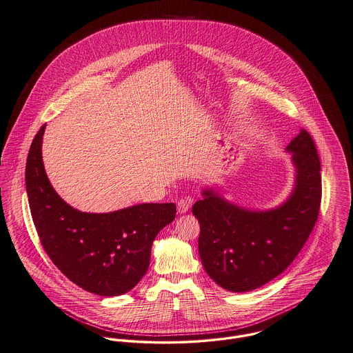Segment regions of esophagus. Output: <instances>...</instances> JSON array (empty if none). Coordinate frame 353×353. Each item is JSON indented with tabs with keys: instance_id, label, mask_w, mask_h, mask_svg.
Returning a JSON list of instances; mask_svg holds the SVG:
<instances>
[{
	"instance_id": "obj_1",
	"label": "esophagus",
	"mask_w": 353,
	"mask_h": 353,
	"mask_svg": "<svg viewBox=\"0 0 353 353\" xmlns=\"http://www.w3.org/2000/svg\"><path fill=\"white\" fill-rule=\"evenodd\" d=\"M192 202V198H182V199H179L178 203H176V210H178V213H179V214L186 213V212L189 210Z\"/></svg>"
}]
</instances>
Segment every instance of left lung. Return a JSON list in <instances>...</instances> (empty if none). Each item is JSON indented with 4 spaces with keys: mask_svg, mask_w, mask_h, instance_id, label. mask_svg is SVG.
<instances>
[{
    "mask_svg": "<svg viewBox=\"0 0 353 353\" xmlns=\"http://www.w3.org/2000/svg\"><path fill=\"white\" fill-rule=\"evenodd\" d=\"M286 152L294 186L278 206L255 210L203 188L192 206L201 225L198 251L208 275L223 289L247 292L281 275L299 254L319 219L321 164L310 134L301 129Z\"/></svg>",
    "mask_w": 353,
    "mask_h": 353,
    "instance_id": "8db88e82",
    "label": "left lung"
}]
</instances>
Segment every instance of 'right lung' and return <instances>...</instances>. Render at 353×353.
Returning a JSON list of instances; mask_svg holds the SVG:
<instances>
[{
    "label": "right lung",
    "instance_id": "add662e5",
    "mask_svg": "<svg viewBox=\"0 0 353 353\" xmlns=\"http://www.w3.org/2000/svg\"><path fill=\"white\" fill-rule=\"evenodd\" d=\"M46 125L33 139L26 186L33 223L47 255L77 286L123 295L145 275L155 237L175 219V203H140L109 213L70 206L52 188L41 157Z\"/></svg>",
    "mask_w": 353,
    "mask_h": 353
}]
</instances>
